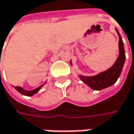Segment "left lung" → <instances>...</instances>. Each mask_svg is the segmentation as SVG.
Instances as JSON below:
<instances>
[{
  "instance_id": "1",
  "label": "left lung",
  "mask_w": 134,
  "mask_h": 134,
  "mask_svg": "<svg viewBox=\"0 0 134 134\" xmlns=\"http://www.w3.org/2000/svg\"><path fill=\"white\" fill-rule=\"evenodd\" d=\"M116 31L118 34L120 39H119V56L114 64L106 71L100 73L96 76H93V77H86L81 75L80 76V80L87 85H88L93 90L100 91L113 85L119 78L120 73L122 71L126 58L125 51H124V43L122 41L121 36L116 29Z\"/></svg>"
}]
</instances>
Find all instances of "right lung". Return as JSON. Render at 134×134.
<instances>
[{"label": "right lung", "instance_id": "1", "mask_svg": "<svg viewBox=\"0 0 134 134\" xmlns=\"http://www.w3.org/2000/svg\"><path fill=\"white\" fill-rule=\"evenodd\" d=\"M43 86H40L39 87H37V88H36V89H34V90H33V91H24L22 87H15V89L19 92V93H20L21 94H24V95H26V96H32V95H34V93H37V92L40 91V89Z\"/></svg>", "mask_w": 134, "mask_h": 134}]
</instances>
